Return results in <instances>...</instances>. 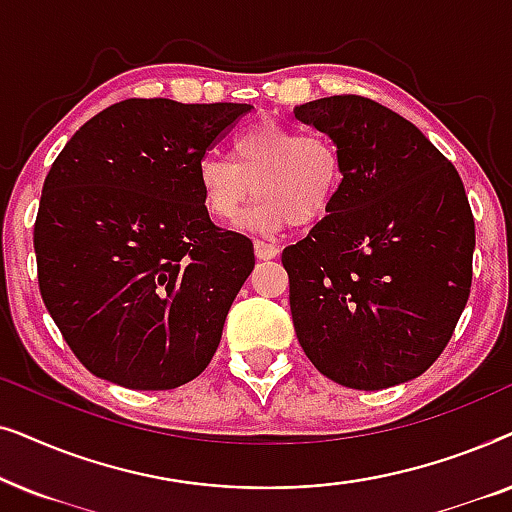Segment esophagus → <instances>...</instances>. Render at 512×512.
I'll return each instance as SVG.
<instances>
[{"instance_id":"1","label":"esophagus","mask_w":512,"mask_h":512,"mask_svg":"<svg viewBox=\"0 0 512 512\" xmlns=\"http://www.w3.org/2000/svg\"><path fill=\"white\" fill-rule=\"evenodd\" d=\"M254 249H256V256L261 258V261H268V258L279 256L277 244H270V242H263V240H256Z\"/></svg>"}]
</instances>
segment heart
Wrapping results in <instances>:
<instances>
[{"mask_svg":"<svg viewBox=\"0 0 512 512\" xmlns=\"http://www.w3.org/2000/svg\"><path fill=\"white\" fill-rule=\"evenodd\" d=\"M345 179V158L326 132L261 121L233 139L230 160L207 156L198 165L202 205L214 219L235 221L251 195L244 226L279 230L312 226L331 212Z\"/></svg>","mask_w":512,"mask_h":512,"instance_id":"b5f03b06","label":"heart"}]
</instances>
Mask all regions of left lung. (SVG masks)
Here are the masks:
<instances>
[{
    "label": "left lung",
    "instance_id": "left-lung-1",
    "mask_svg": "<svg viewBox=\"0 0 512 512\" xmlns=\"http://www.w3.org/2000/svg\"><path fill=\"white\" fill-rule=\"evenodd\" d=\"M345 158L338 200L282 251L293 328L319 373L375 391L422 375L471 296L475 221L454 165L361 95L296 107Z\"/></svg>",
    "mask_w": 512,
    "mask_h": 512
}]
</instances>
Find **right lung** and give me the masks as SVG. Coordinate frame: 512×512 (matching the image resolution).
Returning <instances> with one entry per match:
<instances>
[{"mask_svg": "<svg viewBox=\"0 0 512 512\" xmlns=\"http://www.w3.org/2000/svg\"><path fill=\"white\" fill-rule=\"evenodd\" d=\"M249 109L132 97L55 158L34 221L39 291L93 375L160 391L212 361L254 242L214 226L198 165Z\"/></svg>", "mask_w": 512, "mask_h": 512, "instance_id": "add662e5", "label": "right lung"}]
</instances>
